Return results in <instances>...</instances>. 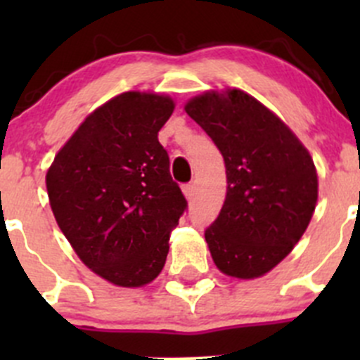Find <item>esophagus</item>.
Segmentation results:
<instances>
[{"label":"esophagus","instance_id":"esophagus-1","mask_svg":"<svg viewBox=\"0 0 360 360\" xmlns=\"http://www.w3.org/2000/svg\"><path fill=\"white\" fill-rule=\"evenodd\" d=\"M183 193H184V197L186 198H191L195 195V186L191 183H188V184H184L183 186Z\"/></svg>","mask_w":360,"mask_h":360}]
</instances>
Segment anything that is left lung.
Wrapping results in <instances>:
<instances>
[{
  "label": "left lung",
  "instance_id": "1",
  "mask_svg": "<svg viewBox=\"0 0 360 360\" xmlns=\"http://www.w3.org/2000/svg\"><path fill=\"white\" fill-rule=\"evenodd\" d=\"M184 110L226 167V198L205 230L210 256L230 277H261L291 252L314 216V160L277 115L242 90L205 92Z\"/></svg>",
  "mask_w": 360,
  "mask_h": 360
}]
</instances>
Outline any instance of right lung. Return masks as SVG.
<instances>
[{"label": "right lung", "instance_id": "right-lung-1", "mask_svg": "<svg viewBox=\"0 0 360 360\" xmlns=\"http://www.w3.org/2000/svg\"><path fill=\"white\" fill-rule=\"evenodd\" d=\"M172 111L167 96L120 94L86 116L46 172L59 228L79 259L115 285L158 277L188 207L158 143Z\"/></svg>", "mask_w": 360, "mask_h": 360}]
</instances>
